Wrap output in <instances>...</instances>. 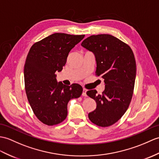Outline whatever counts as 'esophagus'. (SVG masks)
<instances>
[{
  "label": "esophagus",
  "instance_id": "esophagus-1",
  "mask_svg": "<svg viewBox=\"0 0 159 159\" xmlns=\"http://www.w3.org/2000/svg\"><path fill=\"white\" fill-rule=\"evenodd\" d=\"M87 89H83V93H82V95H83V96L84 97H87Z\"/></svg>",
  "mask_w": 159,
  "mask_h": 159
}]
</instances>
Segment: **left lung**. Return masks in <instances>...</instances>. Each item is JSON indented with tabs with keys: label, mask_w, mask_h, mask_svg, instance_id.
Wrapping results in <instances>:
<instances>
[{
	"label": "left lung",
	"mask_w": 159,
	"mask_h": 159,
	"mask_svg": "<svg viewBox=\"0 0 159 159\" xmlns=\"http://www.w3.org/2000/svg\"><path fill=\"white\" fill-rule=\"evenodd\" d=\"M81 46L94 54L95 73L105 84L102 95L94 89L87 92L96 102L89 119L99 127L110 126L123 116L131 100L136 76L134 54L129 46L110 34L91 36Z\"/></svg>",
	"instance_id": "8db88e82"
}]
</instances>
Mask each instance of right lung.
Returning a JSON list of instances; mask_svg holds the SVG:
<instances>
[{"instance_id": "add662e5", "label": "right lung", "mask_w": 159, "mask_h": 159, "mask_svg": "<svg viewBox=\"0 0 159 159\" xmlns=\"http://www.w3.org/2000/svg\"><path fill=\"white\" fill-rule=\"evenodd\" d=\"M84 35L55 33L32 46L24 66L25 93L36 116L47 125L61 123L67 105L83 93L79 84L67 86L57 82L56 74L64 66L68 54Z\"/></svg>"}]
</instances>
